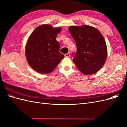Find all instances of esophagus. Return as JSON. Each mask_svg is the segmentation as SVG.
<instances>
[{"mask_svg": "<svg viewBox=\"0 0 127 127\" xmlns=\"http://www.w3.org/2000/svg\"><path fill=\"white\" fill-rule=\"evenodd\" d=\"M70 52H68V53H66V54H65V55H64V56L66 57H70Z\"/></svg>", "mask_w": 127, "mask_h": 127, "instance_id": "esophagus-1", "label": "esophagus"}]
</instances>
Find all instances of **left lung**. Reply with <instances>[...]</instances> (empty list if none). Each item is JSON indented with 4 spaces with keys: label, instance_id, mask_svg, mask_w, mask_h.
<instances>
[{
    "label": "left lung",
    "instance_id": "1",
    "mask_svg": "<svg viewBox=\"0 0 127 127\" xmlns=\"http://www.w3.org/2000/svg\"><path fill=\"white\" fill-rule=\"evenodd\" d=\"M77 45L72 60L83 74L92 75L103 66L107 58L104 39L99 31L89 25L71 26L68 29Z\"/></svg>",
    "mask_w": 127,
    "mask_h": 127
}]
</instances>
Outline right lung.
Returning <instances> with one entry per match:
<instances>
[{"instance_id":"add662e5","label":"right lung","mask_w":127,"mask_h":127,"mask_svg":"<svg viewBox=\"0 0 127 127\" xmlns=\"http://www.w3.org/2000/svg\"><path fill=\"white\" fill-rule=\"evenodd\" d=\"M61 28L53 29L44 24L38 26L31 34L25 47V56L30 66L41 74H48L57 67L64 56L59 52L56 37Z\"/></svg>"}]
</instances>
